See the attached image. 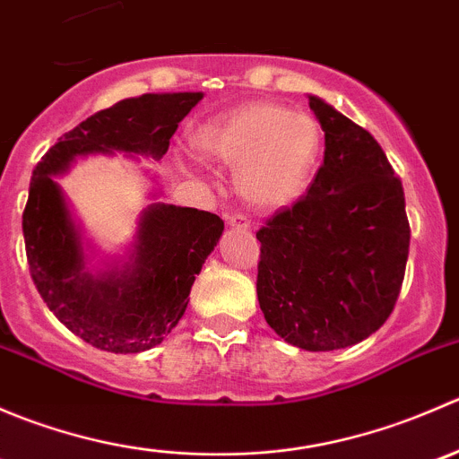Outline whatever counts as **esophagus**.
<instances>
[{"instance_id":"esophagus-1","label":"esophagus","mask_w":459,"mask_h":459,"mask_svg":"<svg viewBox=\"0 0 459 459\" xmlns=\"http://www.w3.org/2000/svg\"><path fill=\"white\" fill-rule=\"evenodd\" d=\"M226 224H229L230 229H242V230H248V229H251V221H248L247 217H244V215H230V217H229V221H226Z\"/></svg>"}]
</instances>
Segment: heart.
<instances>
[{
    "label": "heart",
    "instance_id": "heart-1",
    "mask_svg": "<svg viewBox=\"0 0 459 459\" xmlns=\"http://www.w3.org/2000/svg\"><path fill=\"white\" fill-rule=\"evenodd\" d=\"M202 155L238 166L235 184L251 206L286 208L311 186L322 128L308 113L275 101H251L206 119L193 133Z\"/></svg>",
    "mask_w": 459,
    "mask_h": 459
}]
</instances>
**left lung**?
Returning a JSON list of instances; mask_svg holds the SVG:
<instances>
[{"label":"left lung","instance_id":"1","mask_svg":"<svg viewBox=\"0 0 459 459\" xmlns=\"http://www.w3.org/2000/svg\"><path fill=\"white\" fill-rule=\"evenodd\" d=\"M324 164L307 197L257 230V299L268 326L304 351L373 335L400 295L411 229L402 182L382 146L317 95Z\"/></svg>","mask_w":459,"mask_h":459}]
</instances>
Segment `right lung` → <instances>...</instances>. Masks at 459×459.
Segmentation results:
<instances>
[{
    "label": "right lung",
    "instance_id": "1",
    "mask_svg": "<svg viewBox=\"0 0 459 459\" xmlns=\"http://www.w3.org/2000/svg\"><path fill=\"white\" fill-rule=\"evenodd\" d=\"M204 92H146L91 115L59 137L32 170L24 239L32 280L55 317L91 346L142 353L161 344L188 307L202 264L224 233L208 211L155 202L137 217L119 253H101L86 238L57 178L91 155L160 161L178 124ZM155 179V178H152Z\"/></svg>",
    "mask_w": 459,
    "mask_h": 459
}]
</instances>
